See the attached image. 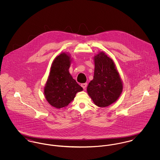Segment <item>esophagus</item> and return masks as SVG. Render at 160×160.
Masks as SVG:
<instances>
[{
    "label": "esophagus",
    "instance_id": "obj_1",
    "mask_svg": "<svg viewBox=\"0 0 160 160\" xmlns=\"http://www.w3.org/2000/svg\"><path fill=\"white\" fill-rule=\"evenodd\" d=\"M87 86H88V84H87V83H83V84H81V86L82 87V88H83L84 89L86 88Z\"/></svg>",
    "mask_w": 160,
    "mask_h": 160
}]
</instances>
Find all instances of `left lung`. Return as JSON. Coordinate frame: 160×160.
Instances as JSON below:
<instances>
[{
    "instance_id": "1",
    "label": "left lung",
    "mask_w": 160,
    "mask_h": 160,
    "mask_svg": "<svg viewBox=\"0 0 160 160\" xmlns=\"http://www.w3.org/2000/svg\"><path fill=\"white\" fill-rule=\"evenodd\" d=\"M93 79L87 88L94 103L106 107L118 98L122 90V84L113 60L105 53L94 57Z\"/></svg>"
}]
</instances>
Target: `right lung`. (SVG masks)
<instances>
[{
	"label": "right lung",
	"mask_w": 160,
	"mask_h": 160,
	"mask_svg": "<svg viewBox=\"0 0 160 160\" xmlns=\"http://www.w3.org/2000/svg\"><path fill=\"white\" fill-rule=\"evenodd\" d=\"M69 56L65 53L58 55L52 63L44 88L47 100L57 108L67 107L76 93L83 90L69 74Z\"/></svg>",
	"instance_id": "obj_1"
}]
</instances>
